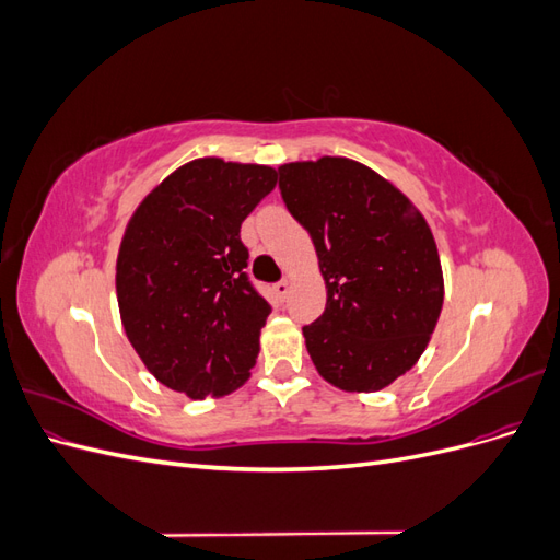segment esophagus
I'll return each instance as SVG.
<instances>
[{
	"label": "esophagus",
	"instance_id": "1",
	"mask_svg": "<svg viewBox=\"0 0 560 560\" xmlns=\"http://www.w3.org/2000/svg\"><path fill=\"white\" fill-rule=\"evenodd\" d=\"M273 290H276V294H278L280 299H284L287 294H290V282H287V280H280V282H276Z\"/></svg>",
	"mask_w": 560,
	"mask_h": 560
}]
</instances>
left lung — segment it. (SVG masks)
<instances>
[{
    "instance_id": "left-lung-1",
    "label": "left lung",
    "mask_w": 560,
    "mask_h": 560,
    "mask_svg": "<svg viewBox=\"0 0 560 560\" xmlns=\"http://www.w3.org/2000/svg\"><path fill=\"white\" fill-rule=\"evenodd\" d=\"M287 210L311 233L327 308L303 327L319 376L376 393L428 348L444 303L432 231L371 167L338 156L278 167Z\"/></svg>"
}]
</instances>
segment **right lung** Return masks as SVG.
Listing matches in <instances>:
<instances>
[{
    "label": "right lung",
    "mask_w": 560,
    "mask_h": 560,
    "mask_svg": "<svg viewBox=\"0 0 560 560\" xmlns=\"http://www.w3.org/2000/svg\"><path fill=\"white\" fill-rule=\"evenodd\" d=\"M268 165L198 159L130 217L116 261L128 341L163 385L191 399L241 387L270 303L245 273V217L276 189Z\"/></svg>",
    "instance_id": "add662e5"
}]
</instances>
